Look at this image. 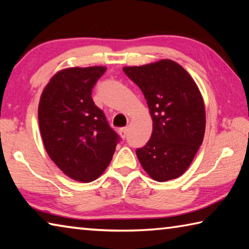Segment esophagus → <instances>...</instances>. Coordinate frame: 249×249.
Returning <instances> with one entry per match:
<instances>
[{
    "label": "esophagus",
    "instance_id": "obj_1",
    "mask_svg": "<svg viewBox=\"0 0 249 249\" xmlns=\"http://www.w3.org/2000/svg\"><path fill=\"white\" fill-rule=\"evenodd\" d=\"M127 127H123V128H120V130H119V134H120V136L122 137V138H125L126 136H127Z\"/></svg>",
    "mask_w": 249,
    "mask_h": 249
}]
</instances>
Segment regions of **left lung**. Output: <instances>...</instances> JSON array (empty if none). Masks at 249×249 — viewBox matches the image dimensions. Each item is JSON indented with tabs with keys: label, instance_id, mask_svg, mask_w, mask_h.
<instances>
[{
	"label": "left lung",
	"instance_id": "1",
	"mask_svg": "<svg viewBox=\"0 0 249 249\" xmlns=\"http://www.w3.org/2000/svg\"><path fill=\"white\" fill-rule=\"evenodd\" d=\"M123 70L144 93L153 119L150 140L136 149L142 167L159 182L178 178L203 142L205 107L199 88L170 59Z\"/></svg>",
	"mask_w": 249,
	"mask_h": 249
}]
</instances>
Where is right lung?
<instances>
[{"label":"right lung","instance_id":"add662e5","mask_svg":"<svg viewBox=\"0 0 249 249\" xmlns=\"http://www.w3.org/2000/svg\"><path fill=\"white\" fill-rule=\"evenodd\" d=\"M105 70L93 66L58 71L39 100L45 149L59 169L79 182H91L103 174L120 141L91 96Z\"/></svg>","mask_w":249,"mask_h":249}]
</instances>
